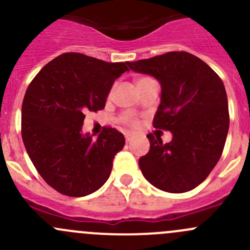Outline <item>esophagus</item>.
Instances as JSON below:
<instances>
[{
    "label": "esophagus",
    "mask_w": 250,
    "mask_h": 250,
    "mask_svg": "<svg viewBox=\"0 0 250 250\" xmlns=\"http://www.w3.org/2000/svg\"><path fill=\"white\" fill-rule=\"evenodd\" d=\"M125 141H130V140H132V138H133V134H132V133H129V132L125 133Z\"/></svg>",
    "instance_id": "1"
}]
</instances>
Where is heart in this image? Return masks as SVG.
<instances>
[{"label": "heart", "instance_id": "1", "mask_svg": "<svg viewBox=\"0 0 250 250\" xmlns=\"http://www.w3.org/2000/svg\"><path fill=\"white\" fill-rule=\"evenodd\" d=\"M148 80H150V78H147V77H139V78H137V80H135V84H137V88L139 87L140 84H143L144 82H146V81H148ZM112 90H113V87L110 89L109 95L112 94ZM121 121H122V123H125V125H133V127L138 125V123H139L138 118L135 117V116L133 115L132 112H123L122 115H121Z\"/></svg>", "mask_w": 250, "mask_h": 250}]
</instances>
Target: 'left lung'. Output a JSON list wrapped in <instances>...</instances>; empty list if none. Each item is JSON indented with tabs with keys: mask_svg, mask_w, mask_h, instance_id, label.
I'll list each match as a JSON object with an SVG mask.
<instances>
[{
	"mask_svg": "<svg viewBox=\"0 0 250 250\" xmlns=\"http://www.w3.org/2000/svg\"><path fill=\"white\" fill-rule=\"evenodd\" d=\"M127 65L160 81L162 94L153 127L173 134L167 144L147 134L150 151L139 160L143 175L167 192L192 190L210 174L225 146L230 116L223 81L188 52H168Z\"/></svg>",
	"mask_w": 250,
	"mask_h": 250,
	"instance_id": "1",
	"label": "left lung"
}]
</instances>
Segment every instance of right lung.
I'll return each instance as SVG.
<instances>
[{"label": "right lung", "mask_w": 250, "mask_h": 250, "mask_svg": "<svg viewBox=\"0 0 250 250\" xmlns=\"http://www.w3.org/2000/svg\"><path fill=\"white\" fill-rule=\"evenodd\" d=\"M127 62H107L64 53L48 62L27 87L21 106V137L40 175L58 192L82 197L109 179L125 137L104 127L97 139L81 133L85 112L103 110Z\"/></svg>", "instance_id": "obj_1"}]
</instances>
